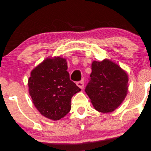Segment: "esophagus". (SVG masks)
<instances>
[{
  "label": "esophagus",
  "instance_id": "34e87169",
  "mask_svg": "<svg viewBox=\"0 0 151 151\" xmlns=\"http://www.w3.org/2000/svg\"><path fill=\"white\" fill-rule=\"evenodd\" d=\"M77 85L79 87V88H81V89H83V88H84V82L83 81L77 82Z\"/></svg>",
  "mask_w": 151,
  "mask_h": 151
}]
</instances>
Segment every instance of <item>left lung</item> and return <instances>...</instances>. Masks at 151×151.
<instances>
[{
    "instance_id": "obj_1",
    "label": "left lung",
    "mask_w": 151,
    "mask_h": 151,
    "mask_svg": "<svg viewBox=\"0 0 151 151\" xmlns=\"http://www.w3.org/2000/svg\"><path fill=\"white\" fill-rule=\"evenodd\" d=\"M85 91L100 112H111L120 106L128 91V75L118 64L104 59L93 61Z\"/></svg>"
}]
</instances>
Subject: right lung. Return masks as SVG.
<instances>
[{"mask_svg": "<svg viewBox=\"0 0 151 151\" xmlns=\"http://www.w3.org/2000/svg\"><path fill=\"white\" fill-rule=\"evenodd\" d=\"M65 58L45 59L32 70L28 80L29 93L39 112L49 119L58 121L71 109V99L81 91L69 78Z\"/></svg>", "mask_w": 151, "mask_h": 151, "instance_id": "obj_1", "label": "right lung"}]
</instances>
